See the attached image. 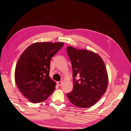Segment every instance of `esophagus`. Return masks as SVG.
Segmentation results:
<instances>
[{"mask_svg": "<svg viewBox=\"0 0 131 131\" xmlns=\"http://www.w3.org/2000/svg\"><path fill=\"white\" fill-rule=\"evenodd\" d=\"M62 84V81L57 82V84H58V85H61Z\"/></svg>", "mask_w": 131, "mask_h": 131, "instance_id": "34e87169", "label": "esophagus"}]
</instances>
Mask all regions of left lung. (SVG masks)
Returning a JSON list of instances; mask_svg holds the SVG:
<instances>
[{
  "label": "left lung",
  "mask_w": 131,
  "mask_h": 131,
  "mask_svg": "<svg viewBox=\"0 0 131 131\" xmlns=\"http://www.w3.org/2000/svg\"><path fill=\"white\" fill-rule=\"evenodd\" d=\"M67 52L72 63L73 78V88L67 94L68 98L79 108L93 106L105 93L108 86L107 72L103 59L87 49L67 47Z\"/></svg>",
  "instance_id": "1"
}]
</instances>
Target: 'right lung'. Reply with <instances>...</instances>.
<instances>
[{
  "label": "right lung",
  "instance_id": "1",
  "mask_svg": "<svg viewBox=\"0 0 131 131\" xmlns=\"http://www.w3.org/2000/svg\"><path fill=\"white\" fill-rule=\"evenodd\" d=\"M63 45L62 42L33 43L18 60L15 70L16 84L31 102L46 101L56 89V82L49 77L50 59Z\"/></svg>",
  "mask_w": 131,
  "mask_h": 131
}]
</instances>
